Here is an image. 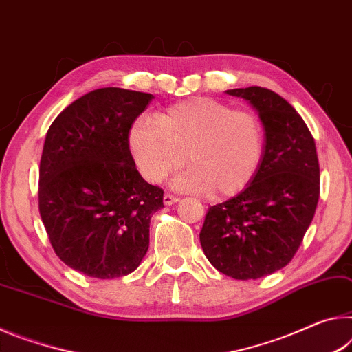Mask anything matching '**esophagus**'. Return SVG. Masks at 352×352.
I'll use <instances>...</instances> for the list:
<instances>
[{
	"instance_id": "34e87169",
	"label": "esophagus",
	"mask_w": 352,
	"mask_h": 352,
	"mask_svg": "<svg viewBox=\"0 0 352 352\" xmlns=\"http://www.w3.org/2000/svg\"><path fill=\"white\" fill-rule=\"evenodd\" d=\"M176 203H179V198L175 197V195H170V193L164 195V204L165 206H171V204H176Z\"/></svg>"
}]
</instances>
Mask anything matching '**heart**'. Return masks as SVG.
Returning a JSON list of instances; mask_svg holds the SVG:
<instances>
[{"instance_id":"b5f03b06","label":"heart","mask_w":352,"mask_h":352,"mask_svg":"<svg viewBox=\"0 0 352 352\" xmlns=\"http://www.w3.org/2000/svg\"><path fill=\"white\" fill-rule=\"evenodd\" d=\"M129 146L148 182L164 181L186 164L173 186L186 192H212L217 199L237 197L254 179L265 151L257 113L232 109L212 98H190L129 129Z\"/></svg>"}]
</instances>
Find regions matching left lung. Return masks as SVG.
I'll return each instance as SVG.
<instances>
[{"instance_id":"1","label":"left lung","mask_w":352,"mask_h":352,"mask_svg":"<svg viewBox=\"0 0 352 352\" xmlns=\"http://www.w3.org/2000/svg\"><path fill=\"white\" fill-rule=\"evenodd\" d=\"M256 109L265 131L262 164L237 197L207 210L199 241L209 262L234 279H258L296 254L320 198L315 140L292 104L263 87L226 90Z\"/></svg>"}]
</instances>
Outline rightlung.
<instances>
[{"label": "right lung", "mask_w": 352, "mask_h": 352, "mask_svg": "<svg viewBox=\"0 0 352 352\" xmlns=\"http://www.w3.org/2000/svg\"><path fill=\"white\" fill-rule=\"evenodd\" d=\"M143 91L104 87L57 115L46 132L38 210L60 261L90 278L134 272L149 246L164 190L135 168L129 129L151 102Z\"/></svg>", "instance_id": "right-lung-1"}]
</instances>
